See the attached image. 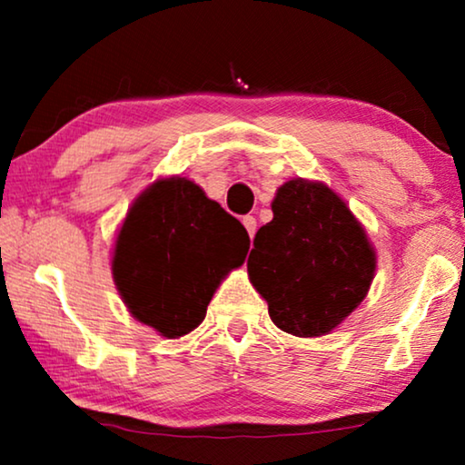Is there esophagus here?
Listing matches in <instances>:
<instances>
[{
	"instance_id": "34e87169",
	"label": "esophagus",
	"mask_w": 465,
	"mask_h": 465,
	"mask_svg": "<svg viewBox=\"0 0 465 465\" xmlns=\"http://www.w3.org/2000/svg\"><path fill=\"white\" fill-rule=\"evenodd\" d=\"M243 226H245V231H247V234H250V237H253V232H256V218H253V215H243Z\"/></svg>"
}]
</instances>
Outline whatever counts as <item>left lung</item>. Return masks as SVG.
<instances>
[{
	"mask_svg": "<svg viewBox=\"0 0 465 465\" xmlns=\"http://www.w3.org/2000/svg\"><path fill=\"white\" fill-rule=\"evenodd\" d=\"M374 264L364 228L345 201L298 177L277 190L272 220L253 237L247 272L277 328L322 336L364 301Z\"/></svg>",
	"mask_w": 465,
	"mask_h": 465,
	"instance_id": "8db88e82",
	"label": "left lung"
}]
</instances>
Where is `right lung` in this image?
<instances>
[{"instance_id":"add662e5","label":"right lung","mask_w":465,"mask_h":465,"mask_svg":"<svg viewBox=\"0 0 465 465\" xmlns=\"http://www.w3.org/2000/svg\"><path fill=\"white\" fill-rule=\"evenodd\" d=\"M243 224L183 177L158 180L120 228L112 271L135 320L167 339L205 320L215 288L243 264Z\"/></svg>"}]
</instances>
